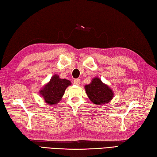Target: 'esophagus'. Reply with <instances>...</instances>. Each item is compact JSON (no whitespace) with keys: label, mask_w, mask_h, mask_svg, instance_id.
Here are the masks:
<instances>
[{"label":"esophagus","mask_w":157,"mask_h":157,"mask_svg":"<svg viewBox=\"0 0 157 157\" xmlns=\"http://www.w3.org/2000/svg\"><path fill=\"white\" fill-rule=\"evenodd\" d=\"M74 84H75L76 85H79L80 84H81V79H80V78H76V79H75Z\"/></svg>","instance_id":"esophagus-1"}]
</instances>
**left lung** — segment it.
<instances>
[{"mask_svg": "<svg viewBox=\"0 0 157 157\" xmlns=\"http://www.w3.org/2000/svg\"><path fill=\"white\" fill-rule=\"evenodd\" d=\"M85 88L89 98L95 104H105L113 98V91L98 78L93 79L90 84L85 85Z\"/></svg>", "mask_w": 157, "mask_h": 157, "instance_id": "obj_1", "label": "left lung"}]
</instances>
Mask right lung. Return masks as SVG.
I'll use <instances>...</instances> for the list:
<instances>
[{
	"mask_svg": "<svg viewBox=\"0 0 157 157\" xmlns=\"http://www.w3.org/2000/svg\"><path fill=\"white\" fill-rule=\"evenodd\" d=\"M70 84L71 82L68 80L59 78L58 75H54L40 91V94L47 104H57L64 94L66 87Z\"/></svg>",
	"mask_w": 157,
	"mask_h": 157,
	"instance_id": "right-lung-1",
	"label": "right lung"
}]
</instances>
